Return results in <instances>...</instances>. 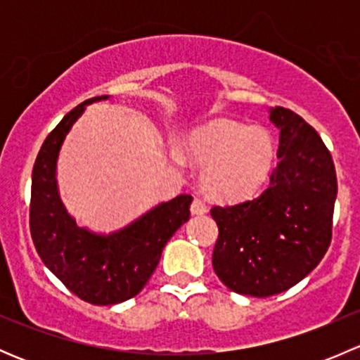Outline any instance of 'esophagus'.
<instances>
[{
  "label": "esophagus",
  "mask_w": 360,
  "mask_h": 360,
  "mask_svg": "<svg viewBox=\"0 0 360 360\" xmlns=\"http://www.w3.org/2000/svg\"><path fill=\"white\" fill-rule=\"evenodd\" d=\"M207 212V205L205 202L202 200V198H195L193 202H191V214H197V216H200V214H205Z\"/></svg>",
  "instance_id": "esophagus-1"
}]
</instances>
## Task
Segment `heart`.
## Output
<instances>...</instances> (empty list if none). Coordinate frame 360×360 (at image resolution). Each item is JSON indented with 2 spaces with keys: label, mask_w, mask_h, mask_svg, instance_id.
<instances>
[{
  "label": "heart",
  "mask_w": 360,
  "mask_h": 360,
  "mask_svg": "<svg viewBox=\"0 0 360 360\" xmlns=\"http://www.w3.org/2000/svg\"><path fill=\"white\" fill-rule=\"evenodd\" d=\"M188 158L203 170V186L221 200H238L252 193L266 176L274 144L266 130L231 120H216L195 130L184 144ZM181 162V155H172Z\"/></svg>",
  "instance_id": "b5f03b06"
}]
</instances>
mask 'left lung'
<instances>
[{"label":"left lung","mask_w":360,"mask_h":360,"mask_svg":"<svg viewBox=\"0 0 360 360\" xmlns=\"http://www.w3.org/2000/svg\"><path fill=\"white\" fill-rule=\"evenodd\" d=\"M281 130L266 190L235 205H214L219 235L212 266L233 292L266 297L303 281L328 252L338 193L333 157L300 115L274 108Z\"/></svg>","instance_id":"left-lung-1"}]
</instances>
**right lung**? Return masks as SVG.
<instances>
[{"label":"right lung","mask_w":360,"mask_h":360,"mask_svg":"<svg viewBox=\"0 0 360 360\" xmlns=\"http://www.w3.org/2000/svg\"><path fill=\"white\" fill-rule=\"evenodd\" d=\"M92 97L78 104L46 136L32 167L29 228L43 263L79 300L116 304L143 291L177 228L190 219L191 195L160 203L132 224L110 235L79 228L57 191L56 165L63 141Z\"/></svg>","instance_id":"1"}]
</instances>
